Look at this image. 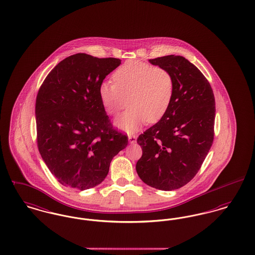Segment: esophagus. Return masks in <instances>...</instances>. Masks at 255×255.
Listing matches in <instances>:
<instances>
[{
    "label": "esophagus",
    "mask_w": 255,
    "mask_h": 255,
    "mask_svg": "<svg viewBox=\"0 0 255 255\" xmlns=\"http://www.w3.org/2000/svg\"><path fill=\"white\" fill-rule=\"evenodd\" d=\"M128 139L130 143H135L136 141V135H128Z\"/></svg>",
    "instance_id": "esophagus-1"
}]
</instances>
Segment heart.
<instances>
[{
    "label": "heart",
    "instance_id": "obj_1",
    "mask_svg": "<svg viewBox=\"0 0 255 255\" xmlns=\"http://www.w3.org/2000/svg\"><path fill=\"white\" fill-rule=\"evenodd\" d=\"M114 82L99 86V97L110 115L129 108L116 120V125L128 133L135 132L147 120L156 122L168 109L173 95V78L162 67L138 60L126 61L113 75Z\"/></svg>",
    "mask_w": 255,
    "mask_h": 255
}]
</instances>
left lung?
Masks as SVG:
<instances>
[{
    "instance_id": "left-lung-1",
    "label": "left lung",
    "mask_w": 255,
    "mask_h": 255,
    "mask_svg": "<svg viewBox=\"0 0 255 255\" xmlns=\"http://www.w3.org/2000/svg\"><path fill=\"white\" fill-rule=\"evenodd\" d=\"M173 78V95L165 115L136 142L142 156L135 169L150 187L172 191L193 179L214 139L215 97L209 82L184 57L169 55L149 60Z\"/></svg>"
}]
</instances>
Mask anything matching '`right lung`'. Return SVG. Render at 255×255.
Instances as JSON below:
<instances>
[{
    "label": "right lung",
    "instance_id": "obj_1",
    "mask_svg": "<svg viewBox=\"0 0 255 255\" xmlns=\"http://www.w3.org/2000/svg\"><path fill=\"white\" fill-rule=\"evenodd\" d=\"M116 58L72 55L46 77L35 101L37 146L61 185L80 191L103 182L113 158L128 144L115 130L99 86L118 66Z\"/></svg>",
    "mask_w": 255,
    "mask_h": 255
}]
</instances>
